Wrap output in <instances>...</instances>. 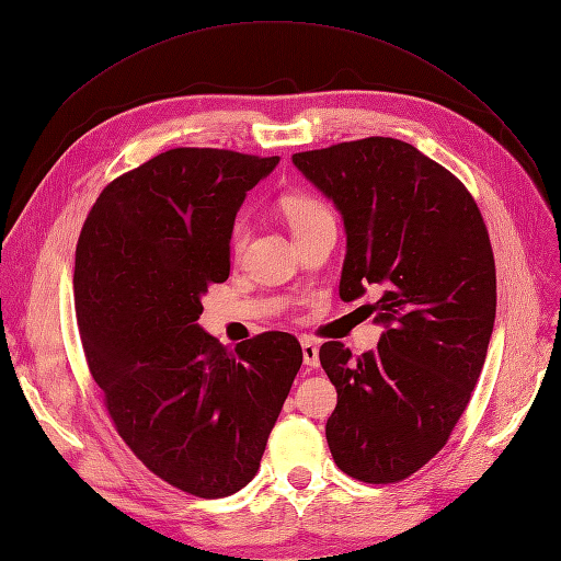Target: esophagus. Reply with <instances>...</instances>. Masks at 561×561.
Returning a JSON list of instances; mask_svg holds the SVG:
<instances>
[{
  "label": "esophagus",
  "mask_w": 561,
  "mask_h": 561,
  "mask_svg": "<svg viewBox=\"0 0 561 561\" xmlns=\"http://www.w3.org/2000/svg\"><path fill=\"white\" fill-rule=\"evenodd\" d=\"M301 353H304V365H307V367H318L320 365L318 344L313 342L311 336H301Z\"/></svg>",
  "instance_id": "esophagus-1"
}]
</instances>
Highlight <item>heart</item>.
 <instances>
[{
	"label": "heart",
	"instance_id": "heart-1",
	"mask_svg": "<svg viewBox=\"0 0 561 561\" xmlns=\"http://www.w3.org/2000/svg\"><path fill=\"white\" fill-rule=\"evenodd\" d=\"M280 210L290 225L293 233L297 239H301L304 233H309L322 225H332L334 215L330 210V206L322 198L313 196V194H290L280 201ZM248 241V222L243 217H239L231 227L229 233V248L233 254H239L245 248Z\"/></svg>",
	"mask_w": 561,
	"mask_h": 561
}]
</instances>
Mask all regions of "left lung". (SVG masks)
<instances>
[{
	"mask_svg": "<svg viewBox=\"0 0 561 561\" xmlns=\"http://www.w3.org/2000/svg\"><path fill=\"white\" fill-rule=\"evenodd\" d=\"M293 161L344 217L339 295L381 290L367 304L386 325L375 351L320 346L336 388L332 458L360 482H402L447 445L480 379L496 318L486 225L466 184L402 140L339 142Z\"/></svg>",
	"mask_w": 561,
	"mask_h": 561,
	"instance_id": "8db88e82",
	"label": "left lung"
}]
</instances>
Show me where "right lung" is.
Returning <instances> with one entry per match:
<instances>
[{
  "mask_svg": "<svg viewBox=\"0 0 561 561\" xmlns=\"http://www.w3.org/2000/svg\"><path fill=\"white\" fill-rule=\"evenodd\" d=\"M278 157L178 147L112 180L81 227L75 311L91 377L128 449L198 499L243 489L301 367L287 332L236 348L198 328L225 283L245 192Z\"/></svg>",
  "mask_w": 561,
  "mask_h": 561,
  "instance_id": "right-lung-1",
  "label": "right lung"
}]
</instances>
